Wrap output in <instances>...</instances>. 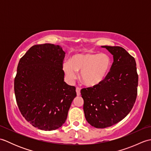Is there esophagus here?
<instances>
[{
    "mask_svg": "<svg viewBox=\"0 0 151 151\" xmlns=\"http://www.w3.org/2000/svg\"><path fill=\"white\" fill-rule=\"evenodd\" d=\"M76 95H77V96H80V95H81V88H76Z\"/></svg>",
    "mask_w": 151,
    "mask_h": 151,
    "instance_id": "esophagus-1",
    "label": "esophagus"
}]
</instances>
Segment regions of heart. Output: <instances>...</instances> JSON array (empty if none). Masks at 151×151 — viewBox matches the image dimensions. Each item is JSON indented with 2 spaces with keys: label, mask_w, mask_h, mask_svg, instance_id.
Instances as JSON below:
<instances>
[{
  "label": "heart",
  "mask_w": 151,
  "mask_h": 151,
  "mask_svg": "<svg viewBox=\"0 0 151 151\" xmlns=\"http://www.w3.org/2000/svg\"><path fill=\"white\" fill-rule=\"evenodd\" d=\"M111 59L104 53H78L69 58V62L63 63L62 68L70 82L76 78L80 73V78L89 87L96 86L104 81L111 68Z\"/></svg>",
  "instance_id": "1"
}]
</instances>
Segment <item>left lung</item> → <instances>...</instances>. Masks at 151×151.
I'll use <instances>...</instances> for the list:
<instances>
[{"label":"left lung","mask_w":151,"mask_h":151,"mask_svg":"<svg viewBox=\"0 0 151 151\" xmlns=\"http://www.w3.org/2000/svg\"><path fill=\"white\" fill-rule=\"evenodd\" d=\"M114 57L106 77L100 84L81 89L86 119L104 129L121 121L132 110L137 93L136 63L123 47L102 46Z\"/></svg>","instance_id":"1"}]
</instances>
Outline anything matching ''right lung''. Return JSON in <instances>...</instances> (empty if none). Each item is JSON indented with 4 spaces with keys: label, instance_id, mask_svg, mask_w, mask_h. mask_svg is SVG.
<instances>
[{
    "label": "right lung",
    "instance_id": "obj_1",
    "mask_svg": "<svg viewBox=\"0 0 151 151\" xmlns=\"http://www.w3.org/2000/svg\"><path fill=\"white\" fill-rule=\"evenodd\" d=\"M65 54L59 45H36L18 63L14 80L16 101L25 119L40 130L62 127L76 96L75 86L64 82Z\"/></svg>",
    "mask_w": 151,
    "mask_h": 151
}]
</instances>
